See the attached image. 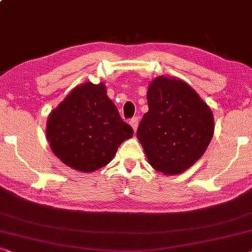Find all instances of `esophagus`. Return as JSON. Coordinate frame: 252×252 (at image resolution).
<instances>
[{
  "label": "esophagus",
  "mask_w": 252,
  "mask_h": 252,
  "mask_svg": "<svg viewBox=\"0 0 252 252\" xmlns=\"http://www.w3.org/2000/svg\"><path fill=\"white\" fill-rule=\"evenodd\" d=\"M138 125H139V119H138V118H133V119L130 120V126H132L133 131L137 130Z\"/></svg>",
  "instance_id": "obj_1"
}]
</instances>
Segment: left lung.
Returning <instances> with one entry per match:
<instances>
[{
	"instance_id": "left-lung-1",
	"label": "left lung",
	"mask_w": 252,
	"mask_h": 252,
	"mask_svg": "<svg viewBox=\"0 0 252 252\" xmlns=\"http://www.w3.org/2000/svg\"><path fill=\"white\" fill-rule=\"evenodd\" d=\"M147 104L137 138L148 163L164 176L186 171L214 136L211 108L189 83L163 75L148 86Z\"/></svg>"
}]
</instances>
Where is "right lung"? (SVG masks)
<instances>
[{
	"label": "right lung",
	"mask_w": 252,
	"mask_h": 252,
	"mask_svg": "<svg viewBox=\"0 0 252 252\" xmlns=\"http://www.w3.org/2000/svg\"><path fill=\"white\" fill-rule=\"evenodd\" d=\"M45 132L51 151L63 164L94 172L114 158L133 130L121 119L105 84L86 82L52 109Z\"/></svg>",
	"instance_id": "obj_1"
}]
</instances>
